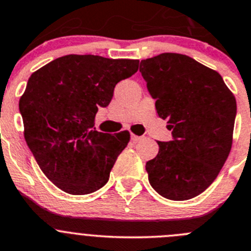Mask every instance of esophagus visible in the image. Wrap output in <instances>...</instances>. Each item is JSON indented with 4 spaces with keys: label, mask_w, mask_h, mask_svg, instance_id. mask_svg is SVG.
<instances>
[{
    "label": "esophagus",
    "mask_w": 251,
    "mask_h": 251,
    "mask_svg": "<svg viewBox=\"0 0 251 251\" xmlns=\"http://www.w3.org/2000/svg\"><path fill=\"white\" fill-rule=\"evenodd\" d=\"M144 139V137L142 136H136V135H131V141L132 142H139V141H141V140Z\"/></svg>",
    "instance_id": "esophagus-1"
}]
</instances>
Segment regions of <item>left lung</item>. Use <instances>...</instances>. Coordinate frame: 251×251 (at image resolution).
Instances as JSON below:
<instances>
[{
  "label": "left lung",
  "instance_id": "left-lung-1",
  "mask_svg": "<svg viewBox=\"0 0 251 251\" xmlns=\"http://www.w3.org/2000/svg\"><path fill=\"white\" fill-rule=\"evenodd\" d=\"M140 72L172 140L158 141L146 163L152 188L171 201L204 192L226 163L233 144L236 101L219 73L193 58L162 53L141 60Z\"/></svg>",
  "mask_w": 251,
  "mask_h": 251
}]
</instances>
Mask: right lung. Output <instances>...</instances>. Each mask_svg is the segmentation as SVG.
I'll list each match as a JSON object with an SVG mask.
<instances>
[{"instance_id":"add662e5","label":"right lung","mask_w":251,"mask_h":251,"mask_svg":"<svg viewBox=\"0 0 251 251\" xmlns=\"http://www.w3.org/2000/svg\"><path fill=\"white\" fill-rule=\"evenodd\" d=\"M139 69V60L69 54L34 72L20 99L25 139L37 163L58 188L93 193L106 184L115 161L130 141L94 128L119 81Z\"/></svg>"}]
</instances>
